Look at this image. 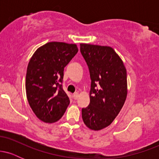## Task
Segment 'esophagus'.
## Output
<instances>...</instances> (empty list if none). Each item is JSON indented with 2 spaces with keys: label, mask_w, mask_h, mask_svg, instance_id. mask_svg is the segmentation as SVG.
<instances>
[{
  "label": "esophagus",
  "mask_w": 159,
  "mask_h": 159,
  "mask_svg": "<svg viewBox=\"0 0 159 159\" xmlns=\"http://www.w3.org/2000/svg\"><path fill=\"white\" fill-rule=\"evenodd\" d=\"M72 97H73L74 99H77V98H78V93H75L73 94V96H72Z\"/></svg>",
  "instance_id": "1"
}]
</instances>
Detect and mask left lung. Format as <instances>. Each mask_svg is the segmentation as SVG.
<instances>
[{"instance_id": "left-lung-1", "label": "left lung", "mask_w": 159, "mask_h": 159, "mask_svg": "<svg viewBox=\"0 0 159 159\" xmlns=\"http://www.w3.org/2000/svg\"><path fill=\"white\" fill-rule=\"evenodd\" d=\"M91 79L90 105L82 108L84 123L92 130L108 126L121 111L127 96L123 62L111 47L80 44Z\"/></svg>"}]
</instances>
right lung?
<instances>
[{"label":"right lung","instance_id":"1","mask_svg":"<svg viewBox=\"0 0 159 159\" xmlns=\"http://www.w3.org/2000/svg\"><path fill=\"white\" fill-rule=\"evenodd\" d=\"M78 52L75 44L52 42L39 47L30 58L25 82L27 101L45 123L59 120L69 105L62 85L63 70Z\"/></svg>","mask_w":159,"mask_h":159}]
</instances>
